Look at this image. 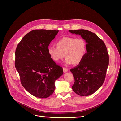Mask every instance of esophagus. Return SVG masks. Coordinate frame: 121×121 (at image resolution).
Wrapping results in <instances>:
<instances>
[{"mask_svg":"<svg viewBox=\"0 0 121 121\" xmlns=\"http://www.w3.org/2000/svg\"><path fill=\"white\" fill-rule=\"evenodd\" d=\"M63 71H64V72H67V71H68V69H66V68H63Z\"/></svg>","mask_w":121,"mask_h":121,"instance_id":"34e87169","label":"esophagus"}]
</instances>
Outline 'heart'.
<instances>
[{
	"instance_id": "1",
	"label": "heart",
	"mask_w": 121,
	"mask_h": 121,
	"mask_svg": "<svg viewBox=\"0 0 121 121\" xmlns=\"http://www.w3.org/2000/svg\"><path fill=\"white\" fill-rule=\"evenodd\" d=\"M56 46H51L48 49L52 59L56 62L65 57L66 64L77 65L82 62L86 53V43L82 38L63 37L56 41Z\"/></svg>"
}]
</instances>
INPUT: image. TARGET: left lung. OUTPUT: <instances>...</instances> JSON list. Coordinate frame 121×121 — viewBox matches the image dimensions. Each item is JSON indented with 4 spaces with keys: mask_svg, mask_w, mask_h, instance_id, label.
<instances>
[{
    "mask_svg": "<svg viewBox=\"0 0 121 121\" xmlns=\"http://www.w3.org/2000/svg\"><path fill=\"white\" fill-rule=\"evenodd\" d=\"M79 35L86 43V53L82 62L70 71L74 78L72 86L77 94L86 96L97 91L105 79L109 56L104 41L92 32L83 29L69 30Z\"/></svg>",
    "mask_w": 121,
    "mask_h": 121,
    "instance_id": "left-lung-1",
    "label": "left lung"
}]
</instances>
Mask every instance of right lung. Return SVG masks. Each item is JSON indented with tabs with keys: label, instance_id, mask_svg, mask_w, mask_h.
<instances>
[{
	"label": "right lung",
	"instance_id": "add662e5",
	"mask_svg": "<svg viewBox=\"0 0 121 121\" xmlns=\"http://www.w3.org/2000/svg\"><path fill=\"white\" fill-rule=\"evenodd\" d=\"M58 30H35L24 36L15 50V66L22 86L40 98L49 97L55 90V81L63 68L52 59L48 47Z\"/></svg>",
	"mask_w": 121,
	"mask_h": 121
}]
</instances>
